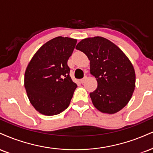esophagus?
<instances>
[{
	"label": "esophagus",
	"mask_w": 153,
	"mask_h": 153,
	"mask_svg": "<svg viewBox=\"0 0 153 153\" xmlns=\"http://www.w3.org/2000/svg\"><path fill=\"white\" fill-rule=\"evenodd\" d=\"M85 80H86V78H84L81 79V80H80V82H81L82 84V83H84L85 81Z\"/></svg>",
	"instance_id": "1"
}]
</instances>
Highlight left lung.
Returning a JSON list of instances; mask_svg holds the SVG:
<instances>
[{
    "instance_id": "obj_1",
    "label": "left lung",
    "mask_w": 153,
    "mask_h": 153,
    "mask_svg": "<svg viewBox=\"0 0 153 153\" xmlns=\"http://www.w3.org/2000/svg\"><path fill=\"white\" fill-rule=\"evenodd\" d=\"M75 48L90 60V72L97 87L90 93L92 102L101 113L114 114L131 99L135 87V72L129 58L115 43L103 37L82 39Z\"/></svg>"
}]
</instances>
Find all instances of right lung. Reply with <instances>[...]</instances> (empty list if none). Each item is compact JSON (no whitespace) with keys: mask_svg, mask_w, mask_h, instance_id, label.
Returning <instances> with one entry per match:
<instances>
[{"mask_svg":"<svg viewBox=\"0 0 153 153\" xmlns=\"http://www.w3.org/2000/svg\"><path fill=\"white\" fill-rule=\"evenodd\" d=\"M76 43V39L56 37L43 44L29 62L24 85L38 113L58 115L69 106L77 85L70 76L67 62Z\"/></svg>","mask_w":153,"mask_h":153,"instance_id":"right-lung-1","label":"right lung"}]
</instances>
